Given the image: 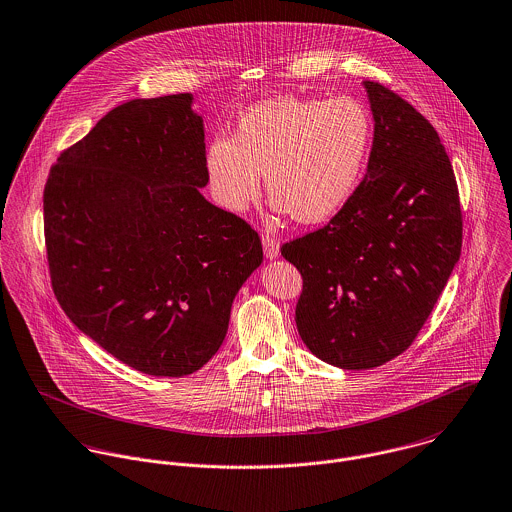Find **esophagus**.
I'll use <instances>...</instances> for the list:
<instances>
[{
    "label": "esophagus",
    "mask_w": 512,
    "mask_h": 512,
    "mask_svg": "<svg viewBox=\"0 0 512 512\" xmlns=\"http://www.w3.org/2000/svg\"><path fill=\"white\" fill-rule=\"evenodd\" d=\"M262 246H264V256L268 260H276L280 256V244L270 232H262Z\"/></svg>",
    "instance_id": "obj_1"
}]
</instances>
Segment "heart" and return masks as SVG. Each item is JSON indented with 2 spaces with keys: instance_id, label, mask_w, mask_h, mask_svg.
<instances>
[{
  "instance_id": "1",
  "label": "heart",
  "mask_w": 512,
  "mask_h": 512,
  "mask_svg": "<svg viewBox=\"0 0 512 512\" xmlns=\"http://www.w3.org/2000/svg\"><path fill=\"white\" fill-rule=\"evenodd\" d=\"M370 140V114L359 100L284 96L242 114L232 138H213L205 149V175L220 207L242 213L260 197L266 173L276 207L315 224L337 215L353 197Z\"/></svg>"
}]
</instances>
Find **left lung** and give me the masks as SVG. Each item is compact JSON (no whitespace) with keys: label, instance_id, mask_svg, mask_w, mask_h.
<instances>
[{"label":"left lung","instance_id":"left-lung-1","mask_svg":"<svg viewBox=\"0 0 512 512\" xmlns=\"http://www.w3.org/2000/svg\"><path fill=\"white\" fill-rule=\"evenodd\" d=\"M374 138L365 179L323 228L282 246L303 278L295 325L305 347L345 370L402 355L461 254L451 161L434 126L390 88L363 82Z\"/></svg>","mask_w":512,"mask_h":512}]
</instances>
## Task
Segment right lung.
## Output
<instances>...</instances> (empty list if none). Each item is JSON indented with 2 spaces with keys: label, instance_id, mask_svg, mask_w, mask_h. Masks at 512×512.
I'll return each mask as SVG.
<instances>
[{
  "label": "right lung",
  "instance_id": "add662e5",
  "mask_svg": "<svg viewBox=\"0 0 512 512\" xmlns=\"http://www.w3.org/2000/svg\"><path fill=\"white\" fill-rule=\"evenodd\" d=\"M193 94L110 110L51 167L45 244L53 292L106 353L151 376H187L226 337L262 264L246 220L209 203Z\"/></svg>",
  "mask_w": 512,
  "mask_h": 512
}]
</instances>
